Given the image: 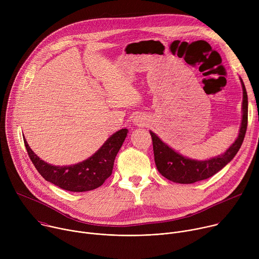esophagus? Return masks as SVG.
Wrapping results in <instances>:
<instances>
[{
  "label": "esophagus",
  "instance_id": "34e87169",
  "mask_svg": "<svg viewBox=\"0 0 259 259\" xmlns=\"http://www.w3.org/2000/svg\"><path fill=\"white\" fill-rule=\"evenodd\" d=\"M133 123L138 126V127H141V126H144L145 125V118L142 117V116H136L133 120Z\"/></svg>",
  "mask_w": 259,
  "mask_h": 259
}]
</instances>
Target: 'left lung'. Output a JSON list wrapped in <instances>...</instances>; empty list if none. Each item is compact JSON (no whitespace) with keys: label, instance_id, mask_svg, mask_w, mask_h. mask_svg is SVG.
Here are the masks:
<instances>
[{"label":"left lung","instance_id":"left-lung-1","mask_svg":"<svg viewBox=\"0 0 259 259\" xmlns=\"http://www.w3.org/2000/svg\"><path fill=\"white\" fill-rule=\"evenodd\" d=\"M240 80L243 88L241 127L237 139L225 154L205 161L192 160L172 150L154 132L150 131L153 139L155 163L158 171L165 178L177 183H194L213 176L234 159L243 143L248 123V96L245 85L242 79Z\"/></svg>","mask_w":259,"mask_h":259}]
</instances>
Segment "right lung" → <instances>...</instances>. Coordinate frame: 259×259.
Masks as SVG:
<instances>
[{
    "mask_svg": "<svg viewBox=\"0 0 259 259\" xmlns=\"http://www.w3.org/2000/svg\"><path fill=\"white\" fill-rule=\"evenodd\" d=\"M121 129L110 136L100 149L87 160L70 166H53L36 156L23 138L27 154L38 172L49 182L69 192H88L102 186L112 175L116 156L127 136Z\"/></svg>",
    "mask_w": 259,
    "mask_h": 259,
    "instance_id": "obj_1",
    "label": "right lung"
}]
</instances>
